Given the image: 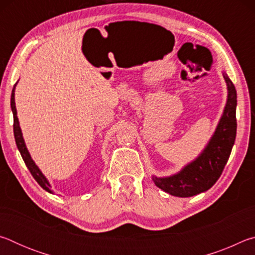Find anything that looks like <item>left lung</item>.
<instances>
[{
    "instance_id": "8db88e82",
    "label": "left lung",
    "mask_w": 255,
    "mask_h": 255,
    "mask_svg": "<svg viewBox=\"0 0 255 255\" xmlns=\"http://www.w3.org/2000/svg\"><path fill=\"white\" fill-rule=\"evenodd\" d=\"M223 75L227 84V102L217 128L205 149L176 174L166 178L153 175L156 187L172 196L187 198L207 191L219 179L230 158L236 137L237 96L230 77L225 73Z\"/></svg>"
}]
</instances>
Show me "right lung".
<instances>
[{
  "label": "right lung",
  "mask_w": 255,
  "mask_h": 255,
  "mask_svg": "<svg viewBox=\"0 0 255 255\" xmlns=\"http://www.w3.org/2000/svg\"><path fill=\"white\" fill-rule=\"evenodd\" d=\"M16 85V84H15ZM15 85L13 86V90H12V94H11V109L12 112H13V132H14V139H15V144L18 146V149L22 156L23 161L25 163V165L30 171V173L32 174L34 180L39 183L40 187L46 190L47 192L53 193V191L50 190V184L48 182V180L46 179V176L41 173V171L39 170V167L36 165V163L33 162V159L30 156V154L27 149V146L24 144V139L22 137V131H21L20 125H19V120H18V116H16V108H15V101H14V89Z\"/></svg>",
  "instance_id": "1"
}]
</instances>
